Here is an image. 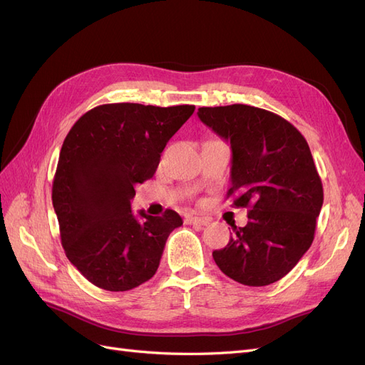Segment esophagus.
Segmentation results:
<instances>
[{"label": "esophagus", "instance_id": "obj_1", "mask_svg": "<svg viewBox=\"0 0 365 365\" xmlns=\"http://www.w3.org/2000/svg\"><path fill=\"white\" fill-rule=\"evenodd\" d=\"M185 222L187 224H193V225H207L208 224V219L197 217V216H189V217H185Z\"/></svg>", "mask_w": 365, "mask_h": 365}]
</instances>
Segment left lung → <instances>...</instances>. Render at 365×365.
Segmentation results:
<instances>
[{
    "instance_id": "obj_1",
    "label": "left lung",
    "mask_w": 365,
    "mask_h": 365,
    "mask_svg": "<svg viewBox=\"0 0 365 365\" xmlns=\"http://www.w3.org/2000/svg\"><path fill=\"white\" fill-rule=\"evenodd\" d=\"M197 117L230 141L235 207L248 224L213 251L219 269L247 286L284 277L312 245L323 184L306 138L288 120L250 105L200 108Z\"/></svg>"
}]
</instances>
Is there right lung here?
Returning a JSON list of instances; mask_svg holds the SVG:
<instances>
[{
	"instance_id": "right-lung-1",
	"label": "right lung",
	"mask_w": 365,
	"mask_h": 365,
	"mask_svg": "<svg viewBox=\"0 0 365 365\" xmlns=\"http://www.w3.org/2000/svg\"><path fill=\"white\" fill-rule=\"evenodd\" d=\"M193 105L96 106L65 137L51 200L68 260L94 286L134 289L157 272L169 235L182 225L168 208L161 216L132 215L135 185L155 173L161 152Z\"/></svg>"
}]
</instances>
